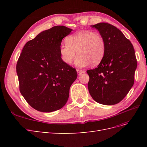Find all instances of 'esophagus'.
<instances>
[{
  "mask_svg": "<svg viewBox=\"0 0 147 147\" xmlns=\"http://www.w3.org/2000/svg\"><path fill=\"white\" fill-rule=\"evenodd\" d=\"M77 74L78 75H80L84 73V71L83 70H80V69H77Z\"/></svg>",
  "mask_w": 147,
  "mask_h": 147,
  "instance_id": "1",
  "label": "esophagus"
}]
</instances>
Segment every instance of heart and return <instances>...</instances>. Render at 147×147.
<instances>
[{"instance_id":"obj_1","label":"heart","mask_w":147,"mask_h":147,"mask_svg":"<svg viewBox=\"0 0 147 147\" xmlns=\"http://www.w3.org/2000/svg\"><path fill=\"white\" fill-rule=\"evenodd\" d=\"M66 43L59 47L61 58L64 63L70 64L76 55L75 65L84 67L91 63L98 64L102 61L105 51V42L102 35L91 30H81L66 38Z\"/></svg>"}]
</instances>
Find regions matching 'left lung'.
Returning <instances> with one entry per match:
<instances>
[{"mask_svg":"<svg viewBox=\"0 0 147 147\" xmlns=\"http://www.w3.org/2000/svg\"><path fill=\"white\" fill-rule=\"evenodd\" d=\"M105 42L104 56L99 65L88 70V87L96 102L115 105L127 94L134 83L137 62L132 44L118 28L106 23L92 25Z\"/></svg>","mask_w":147,"mask_h":147,"instance_id":"8db88e82","label":"left lung"}]
</instances>
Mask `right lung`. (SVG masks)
<instances>
[{"instance_id": "obj_1", "label": "right lung", "mask_w": 147, "mask_h": 147, "mask_svg": "<svg viewBox=\"0 0 147 147\" xmlns=\"http://www.w3.org/2000/svg\"><path fill=\"white\" fill-rule=\"evenodd\" d=\"M72 30L56 26L26 43L16 64L20 91L26 102L42 112L59 110L66 104L75 69L61 58L62 40Z\"/></svg>"}]
</instances>
